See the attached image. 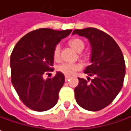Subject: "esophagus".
<instances>
[{"label":"esophagus","mask_w":131,"mask_h":131,"mask_svg":"<svg viewBox=\"0 0 131 131\" xmlns=\"http://www.w3.org/2000/svg\"><path fill=\"white\" fill-rule=\"evenodd\" d=\"M71 78H72L71 77H69V76H67V75H66V76H65V80L66 81L69 80V79H71Z\"/></svg>","instance_id":"34e87169"}]
</instances>
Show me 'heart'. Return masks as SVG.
Segmentation results:
<instances>
[{"mask_svg":"<svg viewBox=\"0 0 131 131\" xmlns=\"http://www.w3.org/2000/svg\"><path fill=\"white\" fill-rule=\"evenodd\" d=\"M69 45L77 52H80L83 50L84 47V42L80 39H74L69 41ZM61 47L59 44L56 45L53 51V58L55 61H59L60 59ZM82 68V65L80 63H69L64 62L57 67V71L65 74L67 76H72L75 74L77 72Z\"/></svg>","mask_w":131,"mask_h":131,"instance_id":"heart-1","label":"heart"}]
</instances>
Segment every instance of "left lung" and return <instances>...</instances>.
Instances as JSON below:
<instances>
[{"instance_id":"1","label":"left lung","mask_w":131,"mask_h":131,"mask_svg":"<svg viewBox=\"0 0 131 131\" xmlns=\"http://www.w3.org/2000/svg\"><path fill=\"white\" fill-rule=\"evenodd\" d=\"M86 37L91 45V64L84 70L94 78L89 82L78 78L74 88L78 105L90 111H98L113 101L123 85L125 74L124 57L120 47L107 34L95 28L75 29L72 34Z\"/></svg>"}]
</instances>
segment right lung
Masks as SVG:
<instances>
[{"label":"right lung","instance_id":"add662e5","mask_svg":"<svg viewBox=\"0 0 131 131\" xmlns=\"http://www.w3.org/2000/svg\"><path fill=\"white\" fill-rule=\"evenodd\" d=\"M71 32V29H36L23 36L14 47L10 59L11 82L21 101L30 109L46 111L57 103L65 81L64 74L58 72L47 80L43 75L53 72L54 47Z\"/></svg>","mask_w":131,"mask_h":131}]
</instances>
